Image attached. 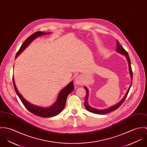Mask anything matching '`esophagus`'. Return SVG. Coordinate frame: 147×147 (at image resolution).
Listing matches in <instances>:
<instances>
[{
  "instance_id": "esophagus-1",
  "label": "esophagus",
  "mask_w": 147,
  "mask_h": 147,
  "mask_svg": "<svg viewBox=\"0 0 147 147\" xmlns=\"http://www.w3.org/2000/svg\"><path fill=\"white\" fill-rule=\"evenodd\" d=\"M83 77L81 76H77L76 78H75V83L77 85H80L82 84L83 82Z\"/></svg>"
}]
</instances>
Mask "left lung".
I'll return each instance as SVG.
<instances>
[{
  "label": "left lung",
  "instance_id": "8db88e82",
  "mask_svg": "<svg viewBox=\"0 0 147 147\" xmlns=\"http://www.w3.org/2000/svg\"><path fill=\"white\" fill-rule=\"evenodd\" d=\"M116 51L119 53H121L123 55H125V57H126V59L128 61V64H129V71H130V74L131 78V82L130 86L127 90V91L126 92V94L125 95L124 97L122 98V99L118 102L117 103V104L114 105L112 107H109V108H107V109H96V108H94L93 107H91L90 105H89L88 103V88L86 87H84V89L86 90V96H85V101H84V107L86 108V109L91 112V113H95V114H105L108 113H109V112H111L112 111H113L114 110L117 109V108H118L123 103V102L125 101V98L127 97V94L129 92V90L130 89L131 86V84H132V69H131V61L130 59V57H129V54L128 53L126 52V51L125 49H124L123 48V47L122 46H121V45L119 44L118 40H117V49H116Z\"/></svg>",
  "mask_w": 147,
  "mask_h": 147
}]
</instances>
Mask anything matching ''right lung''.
Segmentation results:
<instances>
[{
	"instance_id": "1",
	"label": "right lung",
	"mask_w": 147,
	"mask_h": 147,
	"mask_svg": "<svg viewBox=\"0 0 147 147\" xmlns=\"http://www.w3.org/2000/svg\"><path fill=\"white\" fill-rule=\"evenodd\" d=\"M49 34H50L49 32L46 33V32H37L33 33V34H32L29 37H28L26 39V40L22 45L20 49L16 53L15 58L16 59L17 56L29 46V45L30 44V43L34 39H35V38H36L39 36ZM12 79H13L14 88L17 95L20 98L21 102H22L24 105L26 107V108L28 111H29L30 112H32V113L36 115L42 117H45V118L53 117L60 114L64 108V107L65 105L66 98L68 95L70 93H71L74 88L73 81H72L71 82H70L65 87H64L63 89H62V90H61V91L60 92L58 95L56 101L52 105H51V107L48 108H43L40 106L34 105L23 98L17 88L13 76Z\"/></svg>"
}]
</instances>
